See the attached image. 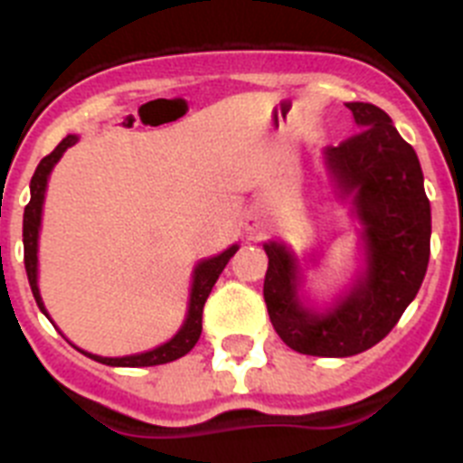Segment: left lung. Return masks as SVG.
<instances>
[{"label":"left lung","mask_w":463,"mask_h":463,"mask_svg":"<svg viewBox=\"0 0 463 463\" xmlns=\"http://www.w3.org/2000/svg\"><path fill=\"white\" fill-rule=\"evenodd\" d=\"M359 132L326 148L331 171L354 192L369 269L357 288L326 315L298 306L297 264L282 245L267 243L264 301L285 345L313 357H353L383 341L422 285L431 252V206L420 159L383 109L347 104Z\"/></svg>","instance_id":"8db88e82"}]
</instances>
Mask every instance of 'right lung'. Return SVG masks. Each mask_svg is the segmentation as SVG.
Instances as JSON below:
<instances>
[{
  "instance_id": "right-lung-1",
  "label": "right lung",
  "mask_w": 463,
  "mask_h": 463,
  "mask_svg": "<svg viewBox=\"0 0 463 463\" xmlns=\"http://www.w3.org/2000/svg\"><path fill=\"white\" fill-rule=\"evenodd\" d=\"M79 141V137L69 134L67 138H62V143H57V148L51 155L41 159L39 166H36L34 175H32L30 192L32 199L30 203L24 206L23 215V245H24V271H27V280H30L32 294H34L39 308L46 313L43 308V301L39 297V288H36V239H39V224H41V206H43V194H46V183L48 174L55 166V162L62 157V153L67 148H71L73 143ZM239 250V245H232L229 250H224L222 255L211 257V260L202 261L194 271V282H192V294H190V310H187V320L183 325V329L171 338L165 345L155 347L150 353L132 354V357H97V354H88L94 362H101L106 366H157V364L174 362V359H181L183 354H187L192 347L196 345L199 336H202V315H203V304H206L208 294H211L213 285L220 278L222 269L227 267V261L234 257V252ZM48 317V313H46Z\"/></svg>"
}]
</instances>
